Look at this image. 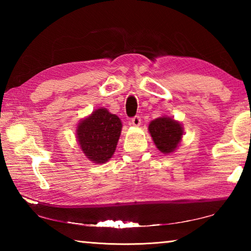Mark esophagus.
<instances>
[{"instance_id":"34e87169","label":"esophagus","mask_w":251,"mask_h":251,"mask_svg":"<svg viewBox=\"0 0 251 251\" xmlns=\"http://www.w3.org/2000/svg\"><path fill=\"white\" fill-rule=\"evenodd\" d=\"M141 123H142V120L139 116H135L134 118H131V125L134 127H139L141 126Z\"/></svg>"}]
</instances>
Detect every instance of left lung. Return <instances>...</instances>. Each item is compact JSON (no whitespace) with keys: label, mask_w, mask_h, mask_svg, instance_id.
I'll return each instance as SVG.
<instances>
[{"label":"left lung","mask_w":251,"mask_h":251,"mask_svg":"<svg viewBox=\"0 0 251 251\" xmlns=\"http://www.w3.org/2000/svg\"><path fill=\"white\" fill-rule=\"evenodd\" d=\"M148 131L159 151L163 154H172L179 146L184 135V127L180 122L172 117L161 116L150 123Z\"/></svg>","instance_id":"left-lung-1"}]
</instances>
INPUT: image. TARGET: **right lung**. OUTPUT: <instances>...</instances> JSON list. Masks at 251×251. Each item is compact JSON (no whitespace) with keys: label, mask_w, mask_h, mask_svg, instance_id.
<instances>
[{"label":"right lung","mask_w":251,"mask_h":251,"mask_svg":"<svg viewBox=\"0 0 251 251\" xmlns=\"http://www.w3.org/2000/svg\"><path fill=\"white\" fill-rule=\"evenodd\" d=\"M122 121L105 107L95 109L80 120L76 127V138L86 158L104 164L112 158L122 133Z\"/></svg>","instance_id":"right-lung-1"}]
</instances>
